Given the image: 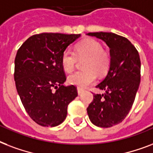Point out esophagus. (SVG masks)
<instances>
[{
	"label": "esophagus",
	"instance_id": "esophagus-1",
	"mask_svg": "<svg viewBox=\"0 0 153 153\" xmlns=\"http://www.w3.org/2000/svg\"><path fill=\"white\" fill-rule=\"evenodd\" d=\"M77 93L79 95H81L83 93H84V90L81 89V88H77Z\"/></svg>",
	"mask_w": 153,
	"mask_h": 153
}]
</instances>
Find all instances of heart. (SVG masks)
<instances>
[{
	"instance_id": "heart-1",
	"label": "heart",
	"mask_w": 153,
	"mask_h": 153,
	"mask_svg": "<svg viewBox=\"0 0 153 153\" xmlns=\"http://www.w3.org/2000/svg\"><path fill=\"white\" fill-rule=\"evenodd\" d=\"M76 57H86L84 62L85 70L76 71L68 76L70 85L80 88H85L97 79V73L105 75L111 67V56L103 49L101 44L93 38H85L78 42L74 48V53L65 50L61 56V66L65 72L70 73L75 68Z\"/></svg>"
}]
</instances>
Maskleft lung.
Instances as JSON below:
<instances>
[{
  "mask_svg": "<svg viewBox=\"0 0 153 153\" xmlns=\"http://www.w3.org/2000/svg\"><path fill=\"white\" fill-rule=\"evenodd\" d=\"M102 40L109 48L111 67L97 88L104 94H94L87 112L93 125L110 128L118 125L128 114L140 82V59L127 38L112 33H88Z\"/></svg>",
  "mask_w": 153,
  "mask_h": 153,
  "instance_id": "left-lung-1",
  "label": "left lung"
}]
</instances>
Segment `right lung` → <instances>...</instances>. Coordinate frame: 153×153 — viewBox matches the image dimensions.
<instances>
[{"instance_id": "obj_1", "label": "right lung", "mask_w": 153, "mask_h": 153, "mask_svg": "<svg viewBox=\"0 0 153 153\" xmlns=\"http://www.w3.org/2000/svg\"><path fill=\"white\" fill-rule=\"evenodd\" d=\"M80 34H36L28 38L15 58L14 80L29 117L44 127L60 125L68 104L77 97L74 85L65 86L61 56Z\"/></svg>"}]
</instances>
